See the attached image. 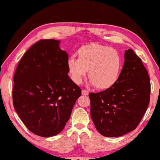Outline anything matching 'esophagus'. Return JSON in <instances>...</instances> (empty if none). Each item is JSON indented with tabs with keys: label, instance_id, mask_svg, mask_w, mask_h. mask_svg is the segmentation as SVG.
<instances>
[{
	"label": "esophagus",
	"instance_id": "1",
	"mask_svg": "<svg viewBox=\"0 0 160 160\" xmlns=\"http://www.w3.org/2000/svg\"><path fill=\"white\" fill-rule=\"evenodd\" d=\"M82 94L84 96H87L89 94V91L87 90H82Z\"/></svg>",
	"mask_w": 160,
	"mask_h": 160
}]
</instances>
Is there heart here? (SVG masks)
<instances>
[{
  "mask_svg": "<svg viewBox=\"0 0 160 160\" xmlns=\"http://www.w3.org/2000/svg\"><path fill=\"white\" fill-rule=\"evenodd\" d=\"M78 58L72 56L67 66L71 80L80 84L88 70L91 83L104 90L117 82L122 69V58L117 51L107 46L92 44L84 46L78 51Z\"/></svg>",
  "mask_w": 160,
  "mask_h": 160,
  "instance_id": "heart-1",
  "label": "heart"
}]
</instances>
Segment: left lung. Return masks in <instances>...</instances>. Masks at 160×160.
<instances>
[{
  "instance_id": "1",
  "label": "left lung",
  "mask_w": 160,
  "mask_h": 160,
  "mask_svg": "<svg viewBox=\"0 0 160 160\" xmlns=\"http://www.w3.org/2000/svg\"><path fill=\"white\" fill-rule=\"evenodd\" d=\"M124 57L117 82L104 91L89 94L92 119L105 137L121 136L135 130L150 103V77L141 58L132 49L126 50Z\"/></svg>"
}]
</instances>
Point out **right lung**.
Returning a JSON list of instances; mask_svg holds the SVG:
<instances>
[{"label": "right lung", "mask_w": 160, "mask_h": 160, "mask_svg": "<svg viewBox=\"0 0 160 160\" xmlns=\"http://www.w3.org/2000/svg\"><path fill=\"white\" fill-rule=\"evenodd\" d=\"M60 41L41 39L26 51L13 78L12 102L21 121L42 137L62 131L81 89L68 75V56Z\"/></svg>", "instance_id": "1"}]
</instances>
